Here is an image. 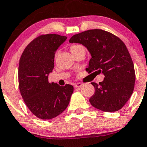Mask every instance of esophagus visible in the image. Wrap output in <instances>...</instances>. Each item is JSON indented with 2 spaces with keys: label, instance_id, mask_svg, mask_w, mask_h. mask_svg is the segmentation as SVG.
Returning <instances> with one entry per match:
<instances>
[{
  "label": "esophagus",
  "instance_id": "esophagus-1",
  "mask_svg": "<svg viewBox=\"0 0 147 147\" xmlns=\"http://www.w3.org/2000/svg\"><path fill=\"white\" fill-rule=\"evenodd\" d=\"M82 86V83H77V84H75V85H74V87H75L76 88H81Z\"/></svg>",
  "mask_w": 147,
  "mask_h": 147
}]
</instances>
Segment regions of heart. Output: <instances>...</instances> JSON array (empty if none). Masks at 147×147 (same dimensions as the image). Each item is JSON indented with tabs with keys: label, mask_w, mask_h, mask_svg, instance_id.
Returning <instances> with one entry per match:
<instances>
[{
	"label": "heart",
	"mask_w": 147,
	"mask_h": 147,
	"mask_svg": "<svg viewBox=\"0 0 147 147\" xmlns=\"http://www.w3.org/2000/svg\"><path fill=\"white\" fill-rule=\"evenodd\" d=\"M84 47L82 46L81 45H79V44H75V45H71V50L74 51V50H76V49H80V48H83Z\"/></svg>",
	"instance_id": "heart-1"
}]
</instances>
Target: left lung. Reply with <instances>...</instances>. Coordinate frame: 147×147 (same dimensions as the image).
I'll return each instance as SVG.
<instances>
[{
	"instance_id": "8db88e82",
	"label": "left lung",
	"mask_w": 147,
	"mask_h": 147,
	"mask_svg": "<svg viewBox=\"0 0 147 147\" xmlns=\"http://www.w3.org/2000/svg\"><path fill=\"white\" fill-rule=\"evenodd\" d=\"M71 43L84 45L91 54L86 71L105 76L103 81L91 83L95 93L89 99L98 110L115 112L125 105L133 93L135 83L134 63L123 42L115 34L100 29L75 34Z\"/></svg>"
}]
</instances>
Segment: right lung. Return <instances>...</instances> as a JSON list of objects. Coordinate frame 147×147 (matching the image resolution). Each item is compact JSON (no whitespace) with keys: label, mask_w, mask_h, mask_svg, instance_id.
Segmentation results:
<instances>
[{"label":"right lung","mask_w":147,"mask_h":147,"mask_svg":"<svg viewBox=\"0 0 147 147\" xmlns=\"http://www.w3.org/2000/svg\"><path fill=\"white\" fill-rule=\"evenodd\" d=\"M66 39L56 34H41L28 44L21 55L20 92L29 110L40 119H52L63 113L74 92L71 85L60 86L48 80L54 69L55 51Z\"/></svg>","instance_id":"right-lung-1"}]
</instances>
